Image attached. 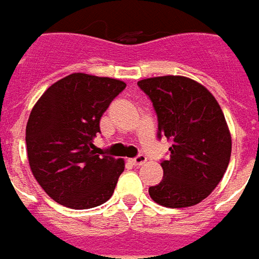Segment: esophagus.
<instances>
[{
	"label": "esophagus",
	"mask_w": 259,
	"mask_h": 259,
	"mask_svg": "<svg viewBox=\"0 0 259 259\" xmlns=\"http://www.w3.org/2000/svg\"><path fill=\"white\" fill-rule=\"evenodd\" d=\"M146 161H148V158H146L145 154H138L137 157H134L130 160V163H131L132 165H135V167H139V165H142V164H145Z\"/></svg>",
	"instance_id": "esophagus-1"
}]
</instances>
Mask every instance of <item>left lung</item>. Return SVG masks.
I'll return each instance as SVG.
<instances>
[{"label":"left lung","mask_w":259,"mask_h":259,"mask_svg":"<svg viewBox=\"0 0 259 259\" xmlns=\"http://www.w3.org/2000/svg\"><path fill=\"white\" fill-rule=\"evenodd\" d=\"M157 114V138L172 142L161 160V182L149 188L156 203L171 208L204 200L224 177L232 139L218 102L204 87L181 75L153 77L138 82Z\"/></svg>","instance_id":"8db88e82"}]
</instances>
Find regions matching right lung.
<instances>
[{"label": "right lung", "mask_w": 259, "mask_h": 259, "mask_svg": "<svg viewBox=\"0 0 259 259\" xmlns=\"http://www.w3.org/2000/svg\"><path fill=\"white\" fill-rule=\"evenodd\" d=\"M127 84L109 77L74 73L45 91L26 127L34 178L56 203L74 209L110 199L124 161L96 154L94 138L113 99Z\"/></svg>", "instance_id": "1"}]
</instances>
